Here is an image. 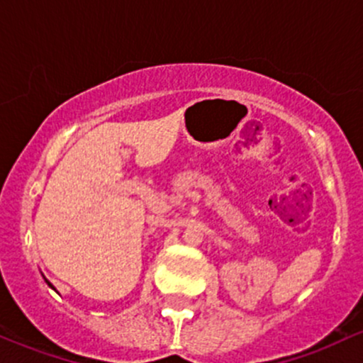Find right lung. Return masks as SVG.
Wrapping results in <instances>:
<instances>
[{"label": "right lung", "instance_id": "add662e5", "mask_svg": "<svg viewBox=\"0 0 363 363\" xmlns=\"http://www.w3.org/2000/svg\"><path fill=\"white\" fill-rule=\"evenodd\" d=\"M47 283H48V281H47ZM48 285H50V283H48ZM50 286H52V285H50Z\"/></svg>", "mask_w": 363, "mask_h": 363}]
</instances>
